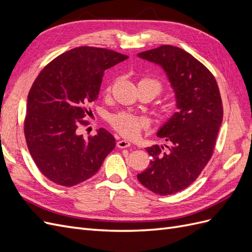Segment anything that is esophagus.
Returning <instances> with one entry per match:
<instances>
[{
  "label": "esophagus",
  "mask_w": 252,
  "mask_h": 252,
  "mask_svg": "<svg viewBox=\"0 0 252 252\" xmlns=\"http://www.w3.org/2000/svg\"><path fill=\"white\" fill-rule=\"evenodd\" d=\"M130 145H131V143L126 141V140H121V141H118V143H117V146H118L119 148H127V147H130Z\"/></svg>",
  "instance_id": "34e87169"
}]
</instances>
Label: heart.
<instances>
[{
	"label": "heart",
	"mask_w": 252,
	"mask_h": 252,
	"mask_svg": "<svg viewBox=\"0 0 252 252\" xmlns=\"http://www.w3.org/2000/svg\"><path fill=\"white\" fill-rule=\"evenodd\" d=\"M139 85H147L150 87L155 96L161 94L162 91V84L155 79H142L139 82ZM109 90L110 87H108L107 91ZM110 123L121 135L129 139L138 138L143 129L148 126V121L145 118L134 116V114L127 112L114 114V116L110 118Z\"/></svg>",
	"instance_id": "obj_1"
}]
</instances>
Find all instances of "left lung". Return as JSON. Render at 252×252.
Instances as JSON below:
<instances>
[{
	"mask_svg": "<svg viewBox=\"0 0 252 252\" xmlns=\"http://www.w3.org/2000/svg\"><path fill=\"white\" fill-rule=\"evenodd\" d=\"M138 57L164 70L178 109L157 132L170 146L146 148L151 162L138 180L152 192L173 194L193 183L211 158L223 122L222 98L212 73L185 50L163 45Z\"/></svg>",
	"mask_w": 252,
	"mask_h": 252,
	"instance_id": "8db88e82",
	"label": "left lung"
}]
</instances>
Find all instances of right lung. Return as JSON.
Returning a JSON list of instances; mask_svg holds the SVG:
<instances>
[{
  "instance_id": "1",
  "label": "right lung",
  "mask_w": 252,
  "mask_h": 252,
  "mask_svg": "<svg viewBox=\"0 0 252 252\" xmlns=\"http://www.w3.org/2000/svg\"><path fill=\"white\" fill-rule=\"evenodd\" d=\"M117 51L78 47L44 68L27 97L24 124L30 156L56 184L71 187L94 175L116 147L110 132L100 128L87 139L77 133L88 106L97 100L106 69L127 60Z\"/></svg>"
}]
</instances>
